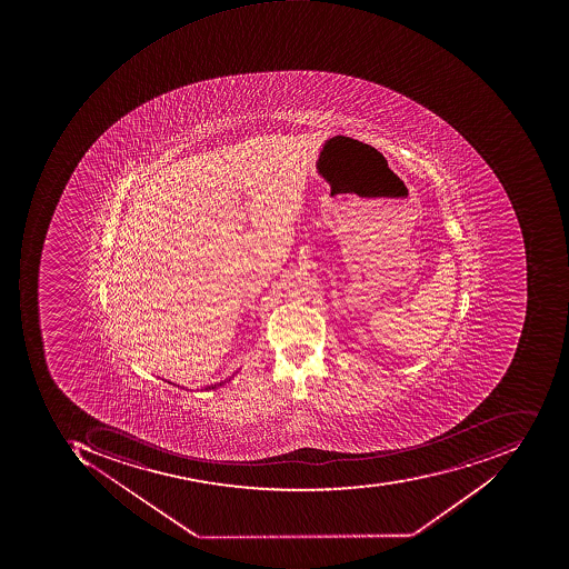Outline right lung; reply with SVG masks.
Wrapping results in <instances>:
<instances>
[{"instance_id":"add662e5","label":"right lung","mask_w":569,"mask_h":569,"mask_svg":"<svg viewBox=\"0 0 569 569\" xmlns=\"http://www.w3.org/2000/svg\"><path fill=\"white\" fill-rule=\"evenodd\" d=\"M222 385H223V381H222V383H217V385H212V387H207V388H204V390H216L217 387H222Z\"/></svg>"}]
</instances>
